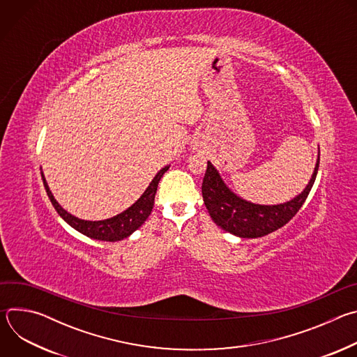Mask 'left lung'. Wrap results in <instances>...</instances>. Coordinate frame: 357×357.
Masks as SVG:
<instances>
[{
    "label": "left lung",
    "instance_id": "obj_1",
    "mask_svg": "<svg viewBox=\"0 0 357 357\" xmlns=\"http://www.w3.org/2000/svg\"><path fill=\"white\" fill-rule=\"evenodd\" d=\"M318 168L319 157L310 183L296 197L281 205L264 206L234 195L222 181L218 169L208 162L202 183L203 202L213 222L223 230L243 238L263 237L287 225L298 213L312 189Z\"/></svg>",
    "mask_w": 357,
    "mask_h": 357
}]
</instances>
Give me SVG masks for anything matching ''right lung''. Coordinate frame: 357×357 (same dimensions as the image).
Wrapping results in <instances>:
<instances>
[{
  "label": "right lung",
  "instance_id": "1",
  "mask_svg": "<svg viewBox=\"0 0 357 357\" xmlns=\"http://www.w3.org/2000/svg\"><path fill=\"white\" fill-rule=\"evenodd\" d=\"M168 169H169V167L162 168L155 175V178L151 181L149 186L141 195V197L127 211H124L123 213H120V215H117L112 219L98 220V222L82 220V219H77L76 216L68 213L56 202L52 192H50V189H49V186L45 181L43 174H42V181H43V186L46 189V193H47L50 202H52L54 208L56 209L59 216L68 225H70L73 229H76L77 231H80L82 234L90 237V238L103 240V241H117V240H123V238L128 237L131 233H134L148 219V216L151 215L152 208H154V200H155V193H157L158 183H160L162 175Z\"/></svg>",
  "mask_w": 357,
  "mask_h": 357
}]
</instances>
